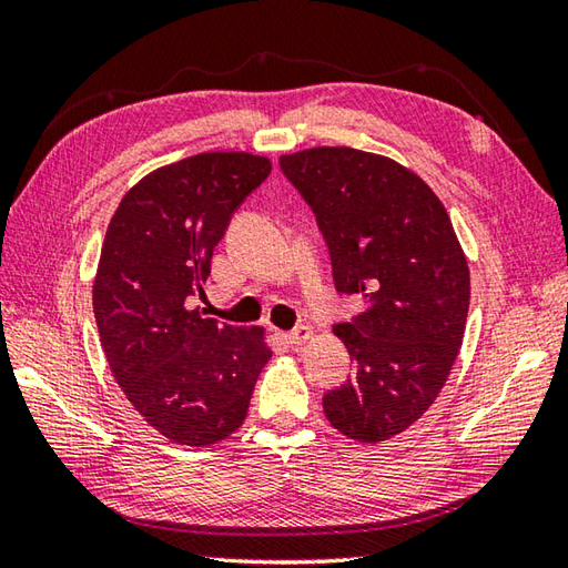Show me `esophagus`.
<instances>
[{
  "mask_svg": "<svg viewBox=\"0 0 568 568\" xmlns=\"http://www.w3.org/2000/svg\"><path fill=\"white\" fill-rule=\"evenodd\" d=\"M283 339L291 346H303L312 339V327H307V324H300V327H295L293 332L283 334Z\"/></svg>",
  "mask_w": 568,
  "mask_h": 568,
  "instance_id": "obj_1",
  "label": "esophagus"
}]
</instances>
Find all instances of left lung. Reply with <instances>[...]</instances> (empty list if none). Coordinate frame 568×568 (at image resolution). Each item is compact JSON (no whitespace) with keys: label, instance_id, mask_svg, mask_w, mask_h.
I'll use <instances>...</instances> for the list:
<instances>
[{"label":"left lung","instance_id":"obj_1","mask_svg":"<svg viewBox=\"0 0 568 568\" xmlns=\"http://www.w3.org/2000/svg\"><path fill=\"white\" fill-rule=\"evenodd\" d=\"M281 171L317 216L336 291L368 300L334 327L356 373L324 415L344 437L390 439L437 400L464 342L470 277L449 214L385 155L317 146L281 155Z\"/></svg>","mask_w":568,"mask_h":568}]
</instances>
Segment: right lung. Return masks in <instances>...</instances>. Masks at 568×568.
Listing matches in <instances>:
<instances>
[{
    "instance_id": "obj_1",
    "label": "right lung",
    "mask_w": 568,
    "mask_h": 568,
    "mask_svg": "<svg viewBox=\"0 0 568 568\" xmlns=\"http://www.w3.org/2000/svg\"><path fill=\"white\" fill-rule=\"evenodd\" d=\"M271 175L244 151L197 153L131 187L106 229L92 307L112 376L163 437L226 439L246 419L273 352L263 327H232L190 307L232 214Z\"/></svg>"
}]
</instances>
